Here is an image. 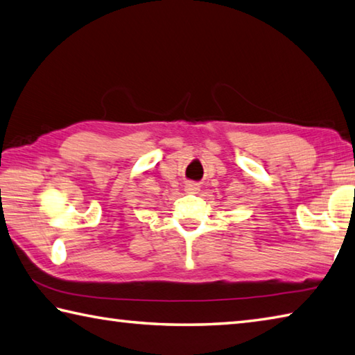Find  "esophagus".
<instances>
[{"label":"esophagus","instance_id":"34e87169","mask_svg":"<svg viewBox=\"0 0 355 355\" xmlns=\"http://www.w3.org/2000/svg\"><path fill=\"white\" fill-rule=\"evenodd\" d=\"M185 191L187 193H198L199 191V184H196V182H187L185 184Z\"/></svg>","mask_w":355,"mask_h":355}]
</instances>
